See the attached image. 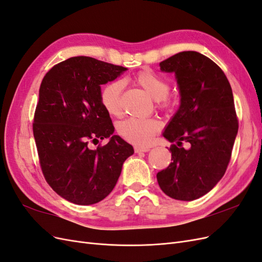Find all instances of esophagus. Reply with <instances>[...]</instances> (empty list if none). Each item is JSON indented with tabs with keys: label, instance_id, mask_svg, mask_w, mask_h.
<instances>
[{
	"label": "esophagus",
	"instance_id": "1",
	"mask_svg": "<svg viewBox=\"0 0 262 262\" xmlns=\"http://www.w3.org/2000/svg\"><path fill=\"white\" fill-rule=\"evenodd\" d=\"M149 147H140V146H134V152L136 153H142V152H148Z\"/></svg>",
	"mask_w": 262,
	"mask_h": 262
}]
</instances>
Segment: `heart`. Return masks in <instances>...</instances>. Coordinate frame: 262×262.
Wrapping results in <instances>:
<instances>
[{
	"label": "heart",
	"mask_w": 262,
	"mask_h": 262,
	"mask_svg": "<svg viewBox=\"0 0 262 262\" xmlns=\"http://www.w3.org/2000/svg\"><path fill=\"white\" fill-rule=\"evenodd\" d=\"M137 82L156 99L161 109H169L175 99L168 95L169 83L152 71H141L136 76ZM123 82L115 80L101 87L99 98L102 107L109 115L118 116L121 113V92ZM162 123L155 118L130 117L117 124V132L125 141L138 146H147L153 142L154 136L161 130Z\"/></svg>",
	"instance_id": "obj_1"
}]
</instances>
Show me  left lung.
<instances>
[{
  "mask_svg": "<svg viewBox=\"0 0 262 262\" xmlns=\"http://www.w3.org/2000/svg\"><path fill=\"white\" fill-rule=\"evenodd\" d=\"M160 67L176 74L181 98L163 133L176 143L169 147L172 162L157 181L172 199L195 200L214 188L231 161L238 131L232 87L216 63L195 51L173 54Z\"/></svg>",
  "mask_w": 262,
  "mask_h": 262,
  "instance_id": "1",
  "label": "left lung"
}]
</instances>
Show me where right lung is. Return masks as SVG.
<instances>
[{
  "label": "right lung",
  "mask_w": 262,
  "mask_h": 262,
  "mask_svg": "<svg viewBox=\"0 0 262 262\" xmlns=\"http://www.w3.org/2000/svg\"><path fill=\"white\" fill-rule=\"evenodd\" d=\"M126 68L91 57H73L51 68L39 90L33 122L39 163L46 181L66 200L89 205L113 191L124 161L134 150L114 136L112 118L102 107L100 85ZM110 137L105 146L94 140Z\"/></svg>",
  "instance_id": "obj_1"
}]
</instances>
